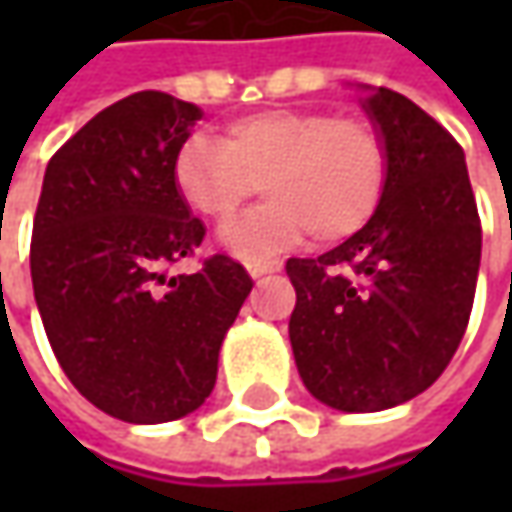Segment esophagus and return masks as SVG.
Listing matches in <instances>:
<instances>
[{"mask_svg": "<svg viewBox=\"0 0 512 512\" xmlns=\"http://www.w3.org/2000/svg\"><path fill=\"white\" fill-rule=\"evenodd\" d=\"M273 270H282V262L279 259H250L247 262V273L253 276V279H259V276H265V273H273Z\"/></svg>", "mask_w": 512, "mask_h": 512, "instance_id": "1", "label": "esophagus"}]
</instances>
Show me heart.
<instances>
[{"label": "heart", "instance_id": "obj_1", "mask_svg": "<svg viewBox=\"0 0 512 512\" xmlns=\"http://www.w3.org/2000/svg\"><path fill=\"white\" fill-rule=\"evenodd\" d=\"M173 179L185 205L213 225L230 222L265 185V205L222 233V242L242 256L276 253L305 230L319 245H336L379 210L387 142L364 116L262 110L230 122L222 139L190 136Z\"/></svg>", "mask_w": 512, "mask_h": 512}]
</instances>
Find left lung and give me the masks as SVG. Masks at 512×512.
Segmentation results:
<instances>
[{
    "instance_id": "left-lung-1",
    "label": "left lung",
    "mask_w": 512,
    "mask_h": 512,
    "mask_svg": "<svg viewBox=\"0 0 512 512\" xmlns=\"http://www.w3.org/2000/svg\"><path fill=\"white\" fill-rule=\"evenodd\" d=\"M364 108L387 142L379 210L319 259H287L299 376L347 413L396 407L442 376L470 322L482 259L462 145L396 90L379 88Z\"/></svg>"
}]
</instances>
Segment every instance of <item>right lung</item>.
Wrapping results in <instances>:
<instances>
[{"label":"right lung","mask_w":512,"mask_h":512,"mask_svg":"<svg viewBox=\"0 0 512 512\" xmlns=\"http://www.w3.org/2000/svg\"><path fill=\"white\" fill-rule=\"evenodd\" d=\"M199 116L162 90L96 113L50 156L33 216L30 279L53 356L93 407L130 424L205 402L253 287L225 253L168 273L205 239L173 179Z\"/></svg>","instance_id":"obj_1"}]
</instances>
